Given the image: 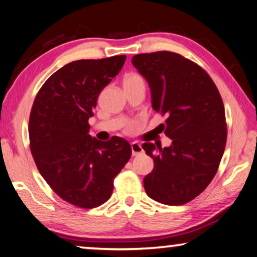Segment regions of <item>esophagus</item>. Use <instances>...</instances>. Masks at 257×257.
Segmentation results:
<instances>
[{"instance_id": "esophagus-1", "label": "esophagus", "mask_w": 257, "mask_h": 257, "mask_svg": "<svg viewBox=\"0 0 257 257\" xmlns=\"http://www.w3.org/2000/svg\"><path fill=\"white\" fill-rule=\"evenodd\" d=\"M131 148H132V155H133V156H137V155L144 153V149H142L141 144H140V142H138V141L132 142Z\"/></svg>"}]
</instances>
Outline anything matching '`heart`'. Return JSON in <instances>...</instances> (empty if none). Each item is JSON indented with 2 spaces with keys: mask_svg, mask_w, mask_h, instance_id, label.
Wrapping results in <instances>:
<instances>
[{
  "mask_svg": "<svg viewBox=\"0 0 257 257\" xmlns=\"http://www.w3.org/2000/svg\"><path fill=\"white\" fill-rule=\"evenodd\" d=\"M137 81H142V78L139 76V75L137 74H127L126 76L124 77V81L123 83L126 84V83H133V82H137Z\"/></svg>",
  "mask_w": 257,
  "mask_h": 257,
  "instance_id": "obj_1",
  "label": "heart"
}]
</instances>
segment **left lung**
I'll list each match as a JSON object with an SVG mask.
<instances>
[{
  "mask_svg": "<svg viewBox=\"0 0 257 257\" xmlns=\"http://www.w3.org/2000/svg\"><path fill=\"white\" fill-rule=\"evenodd\" d=\"M132 64L149 84L155 111L165 115L162 124L170 147L142 145L154 159L144 180L151 199L183 205L203 192L215 176L226 144L223 101L211 76L179 53L137 54Z\"/></svg>",
  "mask_w": 257,
  "mask_h": 257,
  "instance_id": "obj_1",
  "label": "left lung"
}]
</instances>
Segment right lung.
<instances>
[{
	"label": "right lung",
	"mask_w": 257,
	"mask_h": 257,
	"mask_svg": "<svg viewBox=\"0 0 257 257\" xmlns=\"http://www.w3.org/2000/svg\"><path fill=\"white\" fill-rule=\"evenodd\" d=\"M126 56L77 60L52 74L34 100L29 146L37 170L67 203L94 208L110 198L113 179L131 158L123 138L89 136L100 92L119 73Z\"/></svg>",
	"instance_id": "1"
}]
</instances>
